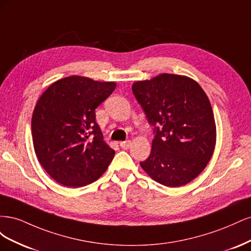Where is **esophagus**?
Returning <instances> with one entry per match:
<instances>
[{
	"label": "esophagus",
	"instance_id": "1",
	"mask_svg": "<svg viewBox=\"0 0 251 251\" xmlns=\"http://www.w3.org/2000/svg\"><path fill=\"white\" fill-rule=\"evenodd\" d=\"M120 147L123 148V149H125V150H126V149H128V148L131 147V141H130V140L121 141V142H120Z\"/></svg>",
	"mask_w": 251,
	"mask_h": 251
}]
</instances>
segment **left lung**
Wrapping results in <instances>:
<instances>
[{
    "instance_id": "1",
    "label": "left lung",
    "mask_w": 251,
    "mask_h": 251,
    "mask_svg": "<svg viewBox=\"0 0 251 251\" xmlns=\"http://www.w3.org/2000/svg\"><path fill=\"white\" fill-rule=\"evenodd\" d=\"M132 90L155 126L151 154L141 168L162 185L187 184L206 168L216 147V123L206 93L193 78L169 73L135 81Z\"/></svg>"
}]
</instances>
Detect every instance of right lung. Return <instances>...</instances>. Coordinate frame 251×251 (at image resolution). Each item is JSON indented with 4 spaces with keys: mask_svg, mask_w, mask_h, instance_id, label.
Instances as JSON below:
<instances>
[{
    "mask_svg": "<svg viewBox=\"0 0 251 251\" xmlns=\"http://www.w3.org/2000/svg\"><path fill=\"white\" fill-rule=\"evenodd\" d=\"M115 88V81L72 75L53 82L37 100L31 120L34 151L59 184L85 186L107 171L115 151L103 141L95 109Z\"/></svg>",
    "mask_w": 251,
    "mask_h": 251,
    "instance_id": "obj_1",
    "label": "right lung"
}]
</instances>
